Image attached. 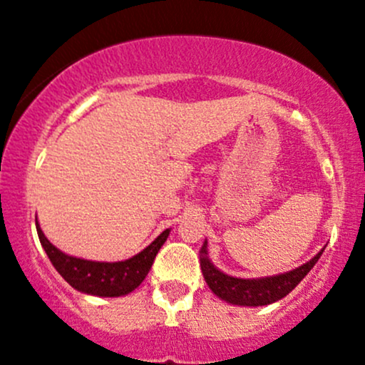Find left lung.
I'll return each mask as SVG.
<instances>
[{
    "mask_svg": "<svg viewBox=\"0 0 365 365\" xmlns=\"http://www.w3.org/2000/svg\"><path fill=\"white\" fill-rule=\"evenodd\" d=\"M321 252H317L309 262L302 264L297 269L288 271V273L266 276V278H235V276L225 274L209 261L207 257V240L204 242L200 249V269H202L204 279L207 287L211 288L215 295L221 300H226L233 305H245V307H259V305H269L278 302L283 297H287L293 288L297 287L305 274L316 266L317 259L321 257Z\"/></svg>",
    "mask_w": 365,
    "mask_h": 365,
    "instance_id": "8db88e82",
    "label": "left lung"
}]
</instances>
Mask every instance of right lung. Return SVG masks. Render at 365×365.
Masks as SVG:
<instances>
[{
  "label": "right lung",
  "instance_id": "1",
  "mask_svg": "<svg viewBox=\"0 0 365 365\" xmlns=\"http://www.w3.org/2000/svg\"><path fill=\"white\" fill-rule=\"evenodd\" d=\"M36 228L41 245L44 247L49 261L54 269L65 278V282L75 290L98 297H121L135 290L145 279L154 257L170 235V228L165 230L153 244L127 261L98 262L61 252L44 237L37 221Z\"/></svg>",
  "mask_w": 365,
  "mask_h": 365
}]
</instances>
